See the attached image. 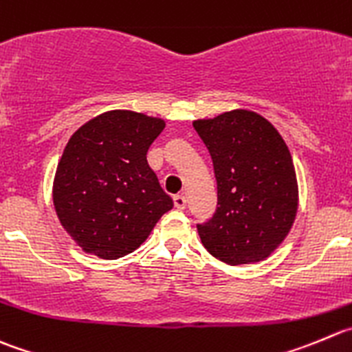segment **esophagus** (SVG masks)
<instances>
[{
  "label": "esophagus",
  "mask_w": 352,
  "mask_h": 352,
  "mask_svg": "<svg viewBox=\"0 0 352 352\" xmlns=\"http://www.w3.org/2000/svg\"><path fill=\"white\" fill-rule=\"evenodd\" d=\"M174 207H176V209H185L186 207V199H185V195H174Z\"/></svg>",
  "instance_id": "34e87169"
}]
</instances>
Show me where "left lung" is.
Here are the masks:
<instances>
[{
	"label": "left lung",
	"mask_w": 352,
	"mask_h": 352,
	"mask_svg": "<svg viewBox=\"0 0 352 352\" xmlns=\"http://www.w3.org/2000/svg\"><path fill=\"white\" fill-rule=\"evenodd\" d=\"M193 128L217 182L216 212L197 224L204 247L232 266L264 261L289 235L299 206L289 146L270 120L245 109L197 119Z\"/></svg>",
	"instance_id": "obj_1"
}]
</instances>
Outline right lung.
I'll return each mask as SVG.
<instances>
[{
	"label": "right lung",
	"mask_w": 352,
	"mask_h": 352,
	"mask_svg": "<svg viewBox=\"0 0 352 352\" xmlns=\"http://www.w3.org/2000/svg\"><path fill=\"white\" fill-rule=\"evenodd\" d=\"M164 128L160 117L109 110L70 136L53 179V206L63 230L86 254L128 256L173 209L146 162Z\"/></svg>",
	"instance_id": "obj_1"
}]
</instances>
